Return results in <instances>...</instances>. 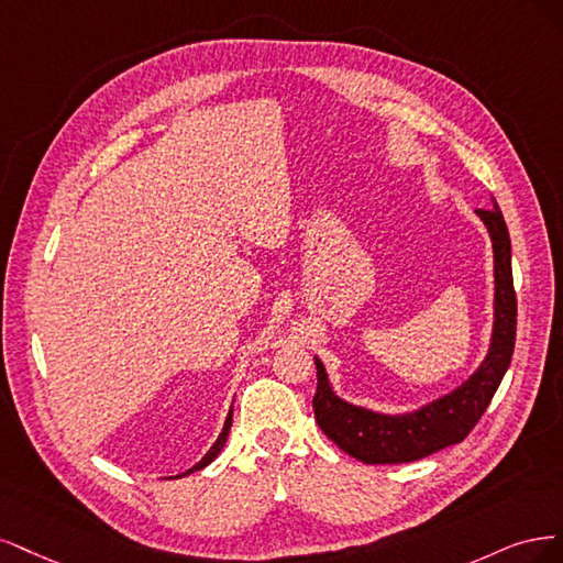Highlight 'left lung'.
<instances>
[{
	"mask_svg": "<svg viewBox=\"0 0 563 563\" xmlns=\"http://www.w3.org/2000/svg\"><path fill=\"white\" fill-rule=\"evenodd\" d=\"M494 243V334L479 369L456 390L409 413H378L355 407L332 390L324 365L316 357L318 390L313 411L320 430L349 456L362 463H411L459 444L477 426L510 367L517 336V295L512 283V247L503 212L477 210Z\"/></svg>",
	"mask_w": 563,
	"mask_h": 563,
	"instance_id": "8db88e82",
	"label": "left lung"
}]
</instances>
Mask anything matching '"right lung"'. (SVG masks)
Here are the masks:
<instances>
[{"mask_svg": "<svg viewBox=\"0 0 563 563\" xmlns=\"http://www.w3.org/2000/svg\"><path fill=\"white\" fill-rule=\"evenodd\" d=\"M231 419H233V409L229 411V416H227V421H224V428H222V432H220V438H217V442L210 446V451L206 453V456L198 461L191 470H187V473H183V475H177V477H185V475H191V473H196V470H203L206 465H210L214 459H217V453H220L222 449H224V444H227V438H229V430H231Z\"/></svg>", "mask_w": 563, "mask_h": 563, "instance_id": "obj_1", "label": "right lung"}]
</instances>
